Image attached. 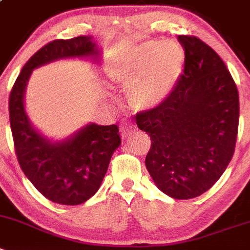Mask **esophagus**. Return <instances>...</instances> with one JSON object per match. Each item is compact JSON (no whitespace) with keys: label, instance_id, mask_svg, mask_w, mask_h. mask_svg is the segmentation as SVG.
Returning a JSON list of instances; mask_svg holds the SVG:
<instances>
[{"label":"esophagus","instance_id":"esophagus-1","mask_svg":"<svg viewBox=\"0 0 250 250\" xmlns=\"http://www.w3.org/2000/svg\"><path fill=\"white\" fill-rule=\"evenodd\" d=\"M135 129H136V126H135L134 124H132V123H127V121H125V123H123L120 125L121 136L126 137L127 135H129L131 131H134Z\"/></svg>","mask_w":250,"mask_h":250}]
</instances>
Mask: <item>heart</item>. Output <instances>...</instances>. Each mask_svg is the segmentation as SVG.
Returning <instances> with one entry per match:
<instances>
[{"instance_id": "obj_1", "label": "heart", "mask_w": 250, "mask_h": 250, "mask_svg": "<svg viewBox=\"0 0 250 250\" xmlns=\"http://www.w3.org/2000/svg\"><path fill=\"white\" fill-rule=\"evenodd\" d=\"M185 64V52L176 42L148 41L136 48L120 73L129 99L139 109L161 104L175 86Z\"/></svg>"}]
</instances>
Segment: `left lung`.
<instances>
[{"label":"left lung","mask_w":250,"mask_h":250,"mask_svg":"<svg viewBox=\"0 0 250 250\" xmlns=\"http://www.w3.org/2000/svg\"><path fill=\"white\" fill-rule=\"evenodd\" d=\"M183 73L170 95L139 111V129L150 135L146 168L164 193L176 200L201 196L219 180L233 157L239 95L221 57L194 36L177 37Z\"/></svg>","instance_id":"left-lung-1"}]
</instances>
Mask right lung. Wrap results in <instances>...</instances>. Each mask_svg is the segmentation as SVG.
Listing matches in <instances>:
<instances>
[{
  "mask_svg": "<svg viewBox=\"0 0 250 250\" xmlns=\"http://www.w3.org/2000/svg\"><path fill=\"white\" fill-rule=\"evenodd\" d=\"M90 37L54 40L28 59L16 79L10 98V124L18 164L45 198L59 205L84 203L99 189L114 151L121 144L118 125H86L72 139L52 144L29 124L23 94L34 68L59 58L98 56Z\"/></svg>",
  "mask_w": 250,
  "mask_h": 250,
  "instance_id": "obj_1",
  "label": "right lung"
}]
</instances>
